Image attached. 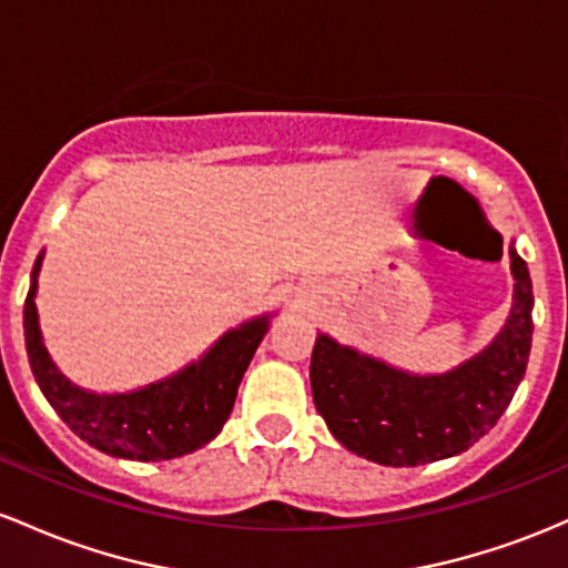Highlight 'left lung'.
Instances as JSON below:
<instances>
[{
  "mask_svg": "<svg viewBox=\"0 0 568 568\" xmlns=\"http://www.w3.org/2000/svg\"><path fill=\"white\" fill-rule=\"evenodd\" d=\"M515 305L499 337L445 375H407L327 335L311 354V392L329 432L369 462L422 467L464 454L501 418L531 352L534 292L526 260L509 250Z\"/></svg>",
  "mask_w": 568,
  "mask_h": 568,
  "instance_id": "1",
  "label": "left lung"
}]
</instances>
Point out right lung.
Instances as JSON below:
<instances>
[{
  "label": "right lung",
  "mask_w": 568,
  "mask_h": 568,
  "mask_svg": "<svg viewBox=\"0 0 568 568\" xmlns=\"http://www.w3.org/2000/svg\"><path fill=\"white\" fill-rule=\"evenodd\" d=\"M40 267V260H37ZM34 267V273H37ZM31 284L23 303V333L37 384L63 424L93 448L136 462H165L201 448L220 435L231 416L235 392L265 335V316L222 337L199 365L163 384L131 394H88L53 367L42 346Z\"/></svg>",
  "instance_id": "add662e5"
}]
</instances>
